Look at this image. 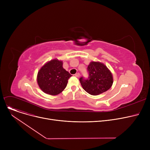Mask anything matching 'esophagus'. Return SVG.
<instances>
[{
	"mask_svg": "<svg viewBox=\"0 0 150 150\" xmlns=\"http://www.w3.org/2000/svg\"><path fill=\"white\" fill-rule=\"evenodd\" d=\"M75 76H76V77H80V74L79 72H78V73H76V74L75 75Z\"/></svg>",
	"mask_w": 150,
	"mask_h": 150,
	"instance_id": "1",
	"label": "esophagus"
}]
</instances>
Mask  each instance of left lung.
I'll return each instance as SVG.
<instances>
[{"mask_svg":"<svg viewBox=\"0 0 150 150\" xmlns=\"http://www.w3.org/2000/svg\"><path fill=\"white\" fill-rule=\"evenodd\" d=\"M89 76L80 78L85 91L92 96H97L109 90L112 85L113 78L107 67L99 62H91L88 66Z\"/></svg>","mask_w":150,"mask_h":150,"instance_id":"8db88e82","label":"left lung"}]
</instances>
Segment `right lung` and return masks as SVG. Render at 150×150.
I'll return each mask as SVG.
<instances>
[{
    "instance_id": "1",
    "label": "right lung",
    "mask_w": 150,
    "mask_h": 150,
    "mask_svg": "<svg viewBox=\"0 0 150 150\" xmlns=\"http://www.w3.org/2000/svg\"><path fill=\"white\" fill-rule=\"evenodd\" d=\"M72 76L62 67V62L53 59L44 65L38 73L37 81L39 88L45 93L56 96L67 86Z\"/></svg>"
}]
</instances>
